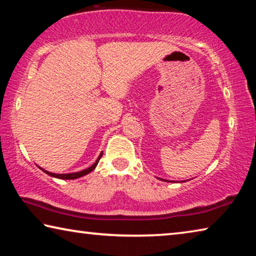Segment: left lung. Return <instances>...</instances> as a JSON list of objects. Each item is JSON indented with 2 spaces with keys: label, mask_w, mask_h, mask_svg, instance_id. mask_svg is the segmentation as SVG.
<instances>
[{
  "label": "left lung",
  "mask_w": 256,
  "mask_h": 256,
  "mask_svg": "<svg viewBox=\"0 0 256 256\" xmlns=\"http://www.w3.org/2000/svg\"><path fill=\"white\" fill-rule=\"evenodd\" d=\"M166 182H168V180H166Z\"/></svg>",
  "instance_id": "1"
}]
</instances>
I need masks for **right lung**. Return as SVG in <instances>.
Wrapping results in <instances>:
<instances>
[{"label":"right lung","instance_id":"obj_1","mask_svg":"<svg viewBox=\"0 0 256 256\" xmlns=\"http://www.w3.org/2000/svg\"><path fill=\"white\" fill-rule=\"evenodd\" d=\"M102 152L99 154V157H98V159L96 160V162H94L92 166H90L89 168H86V170H81V172H71V174H53V172H46L45 170H42V168H40V170L44 172H46L47 175H50V176H52V177H56V178H60V180H76V178H79V177H82V176H84V175H86V174H89L90 172H92L94 168H96V166H97V164H98V162L99 160H100V158H102Z\"/></svg>","mask_w":256,"mask_h":256}]
</instances>
